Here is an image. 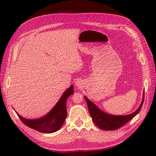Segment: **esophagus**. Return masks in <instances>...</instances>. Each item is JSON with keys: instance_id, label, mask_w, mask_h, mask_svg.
<instances>
[{"instance_id": "34e87169", "label": "esophagus", "mask_w": 156, "mask_h": 156, "mask_svg": "<svg viewBox=\"0 0 156 156\" xmlns=\"http://www.w3.org/2000/svg\"><path fill=\"white\" fill-rule=\"evenodd\" d=\"M83 81H81V80H77V81H76L75 83V87H77L78 88H81L83 87Z\"/></svg>"}]
</instances>
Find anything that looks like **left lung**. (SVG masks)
Listing matches in <instances>:
<instances>
[{
	"label": "left lung",
	"instance_id": "left-lung-1",
	"mask_svg": "<svg viewBox=\"0 0 156 156\" xmlns=\"http://www.w3.org/2000/svg\"><path fill=\"white\" fill-rule=\"evenodd\" d=\"M84 98L87 101L90 115L92 117L94 123L99 128L105 131L116 130L126 124L127 122H128L139 112L144 100L143 92L142 101H141L137 109L135 112L127 115H113L108 114V113L101 111L100 108L97 107L85 96H84Z\"/></svg>",
	"mask_w": 156,
	"mask_h": 156
}]
</instances>
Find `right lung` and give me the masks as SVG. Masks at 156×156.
I'll return each mask as SVG.
<instances>
[{
	"instance_id": "right-lung-1",
	"label": "right lung",
	"mask_w": 156,
	"mask_h": 156,
	"mask_svg": "<svg viewBox=\"0 0 156 156\" xmlns=\"http://www.w3.org/2000/svg\"><path fill=\"white\" fill-rule=\"evenodd\" d=\"M73 86L72 84L66 90L53 108L44 116L35 119L23 118L16 111L23 124L30 128L44 133H51L58 131L62 126L67 116V99L73 94ZM14 109V108H13Z\"/></svg>"
}]
</instances>
